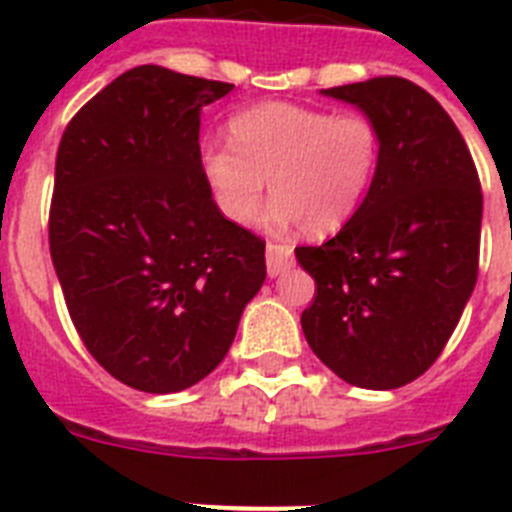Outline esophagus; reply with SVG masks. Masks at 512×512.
<instances>
[{
    "label": "esophagus",
    "mask_w": 512,
    "mask_h": 512,
    "mask_svg": "<svg viewBox=\"0 0 512 512\" xmlns=\"http://www.w3.org/2000/svg\"><path fill=\"white\" fill-rule=\"evenodd\" d=\"M292 264H295V253H292L289 243H269L266 246V271H269V277H279Z\"/></svg>",
    "instance_id": "obj_1"
}]
</instances>
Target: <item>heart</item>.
Listing matches in <instances>:
<instances>
[{
  "mask_svg": "<svg viewBox=\"0 0 512 512\" xmlns=\"http://www.w3.org/2000/svg\"><path fill=\"white\" fill-rule=\"evenodd\" d=\"M230 148L202 153L217 207L238 225L264 200L271 228L300 223L310 235L338 233L361 210L382 164V130L364 112L333 115L305 104L266 102L228 120Z\"/></svg>",
  "mask_w": 512,
  "mask_h": 512,
  "instance_id": "heart-1",
  "label": "heart"
}]
</instances>
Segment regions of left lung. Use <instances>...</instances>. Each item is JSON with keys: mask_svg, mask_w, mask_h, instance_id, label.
Segmentation results:
<instances>
[{"mask_svg": "<svg viewBox=\"0 0 512 512\" xmlns=\"http://www.w3.org/2000/svg\"><path fill=\"white\" fill-rule=\"evenodd\" d=\"M320 94L382 130L374 187L323 246L295 248L315 279L302 333L343 382L395 390L441 356L477 284L482 189L446 110L400 76Z\"/></svg>", "mask_w": 512, "mask_h": 512, "instance_id": "1", "label": "left lung"}]
</instances>
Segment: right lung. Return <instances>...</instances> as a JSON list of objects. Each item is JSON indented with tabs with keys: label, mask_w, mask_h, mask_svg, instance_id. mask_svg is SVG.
<instances>
[{
	"label": "right lung",
	"mask_w": 512,
	"mask_h": 512,
	"mask_svg": "<svg viewBox=\"0 0 512 512\" xmlns=\"http://www.w3.org/2000/svg\"><path fill=\"white\" fill-rule=\"evenodd\" d=\"M233 84L135 66L89 99L56 156L48 241L89 354L133 390H187L228 354L266 243L225 220L202 107Z\"/></svg>",
	"instance_id": "add662e5"
}]
</instances>
